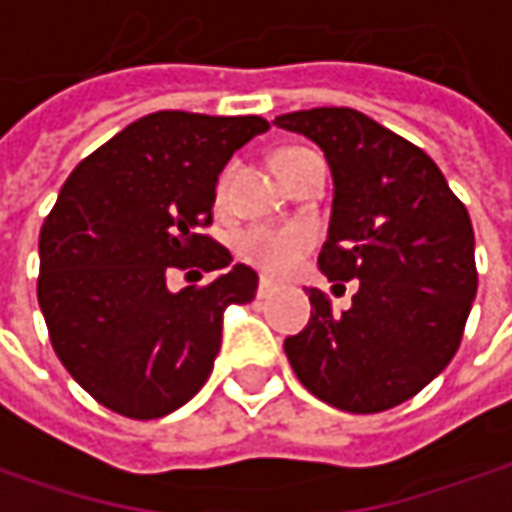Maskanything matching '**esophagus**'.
<instances>
[{
    "label": "esophagus",
    "instance_id": "obj_1",
    "mask_svg": "<svg viewBox=\"0 0 512 512\" xmlns=\"http://www.w3.org/2000/svg\"><path fill=\"white\" fill-rule=\"evenodd\" d=\"M278 292V283L269 278H260V283H257V298H269V295H275Z\"/></svg>",
    "mask_w": 512,
    "mask_h": 512
}]
</instances>
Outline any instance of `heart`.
<instances>
[{"mask_svg": "<svg viewBox=\"0 0 512 512\" xmlns=\"http://www.w3.org/2000/svg\"><path fill=\"white\" fill-rule=\"evenodd\" d=\"M226 183H229V171L220 177L217 194L226 191ZM309 246H312V232L306 226H252L237 237L240 257L269 275H283L292 266H298V260Z\"/></svg>", "mask_w": 512, "mask_h": 512, "instance_id": "b5f03b06", "label": "heart"}]
</instances>
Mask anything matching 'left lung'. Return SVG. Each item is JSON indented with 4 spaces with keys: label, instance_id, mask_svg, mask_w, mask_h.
<instances>
[{
    "label": "left lung",
    "instance_id": "1",
    "mask_svg": "<svg viewBox=\"0 0 512 512\" xmlns=\"http://www.w3.org/2000/svg\"><path fill=\"white\" fill-rule=\"evenodd\" d=\"M321 145L332 217L318 266L335 286L358 280L346 312L309 289L306 329L283 349L298 381L344 412L410 401L456 355L476 298V237L441 168L355 108L275 117Z\"/></svg>",
    "mask_w": 512,
    "mask_h": 512
}]
</instances>
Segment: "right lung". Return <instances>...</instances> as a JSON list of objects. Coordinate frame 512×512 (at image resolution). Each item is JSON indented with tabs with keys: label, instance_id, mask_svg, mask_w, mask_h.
Segmentation results:
<instances>
[{
	"label": "right lung",
	"instance_id": "right-lung-1",
	"mask_svg": "<svg viewBox=\"0 0 512 512\" xmlns=\"http://www.w3.org/2000/svg\"><path fill=\"white\" fill-rule=\"evenodd\" d=\"M263 117L157 111L79 163L39 232V309L56 358L102 407L163 418L209 381L223 312L257 275L237 263L212 284L168 293L171 265L232 263L214 243L217 174L263 134Z\"/></svg>",
	"mask_w": 512,
	"mask_h": 512
}]
</instances>
